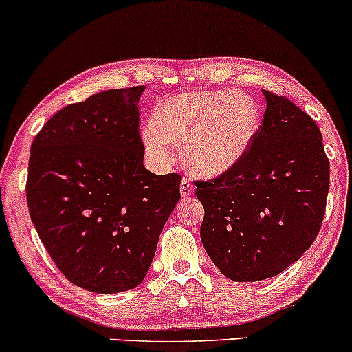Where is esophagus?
Returning a JSON list of instances; mask_svg holds the SVG:
<instances>
[{
  "label": "esophagus",
  "mask_w": 352,
  "mask_h": 352,
  "mask_svg": "<svg viewBox=\"0 0 352 352\" xmlns=\"http://www.w3.org/2000/svg\"><path fill=\"white\" fill-rule=\"evenodd\" d=\"M192 192H195V184H192L188 177H184V179L181 181V195H183V197H188L191 196Z\"/></svg>",
  "instance_id": "1"
}]
</instances>
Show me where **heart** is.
<instances>
[{"label": "heart", "mask_w": 352, "mask_h": 352, "mask_svg": "<svg viewBox=\"0 0 352 352\" xmlns=\"http://www.w3.org/2000/svg\"><path fill=\"white\" fill-rule=\"evenodd\" d=\"M259 129V109L236 91H195L164 101L143 129L146 153L171 160L176 144L192 173L218 177L243 160Z\"/></svg>", "instance_id": "b5f03b06"}]
</instances>
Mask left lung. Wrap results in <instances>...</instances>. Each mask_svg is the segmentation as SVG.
Returning a JSON list of instances; mask_svg holds the SVG:
<instances>
[{"instance_id": "8db88e82", "label": "left lung", "mask_w": 352, "mask_h": 352, "mask_svg": "<svg viewBox=\"0 0 352 352\" xmlns=\"http://www.w3.org/2000/svg\"><path fill=\"white\" fill-rule=\"evenodd\" d=\"M267 108L243 160L211 181H196L204 206L201 241L232 281L272 278L298 261L321 229L329 160L313 118L263 91Z\"/></svg>"}]
</instances>
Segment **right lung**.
<instances>
[{
  "label": "right lung",
  "instance_id": "obj_1",
  "mask_svg": "<svg viewBox=\"0 0 352 352\" xmlns=\"http://www.w3.org/2000/svg\"><path fill=\"white\" fill-rule=\"evenodd\" d=\"M143 91L108 89L66 106L31 144V221L58 270L91 293L140 286L181 197L179 175L143 164Z\"/></svg>",
  "mask_w": 352,
  "mask_h": 352
}]
</instances>
